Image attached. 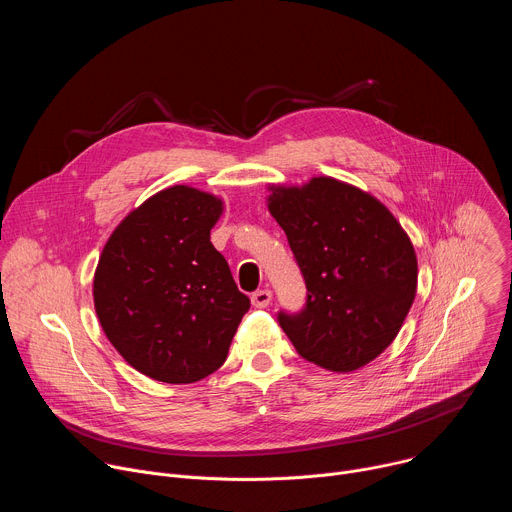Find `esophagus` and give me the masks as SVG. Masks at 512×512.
I'll use <instances>...</instances> for the list:
<instances>
[{"mask_svg":"<svg viewBox=\"0 0 512 512\" xmlns=\"http://www.w3.org/2000/svg\"><path fill=\"white\" fill-rule=\"evenodd\" d=\"M271 291L269 289H257L255 294L251 296V302L255 308H267L271 304Z\"/></svg>","mask_w":512,"mask_h":512,"instance_id":"1","label":"esophagus"}]
</instances>
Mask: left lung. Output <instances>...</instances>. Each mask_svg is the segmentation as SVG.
<instances>
[{
  "label": "left lung",
  "instance_id": "left-lung-1",
  "mask_svg": "<svg viewBox=\"0 0 512 512\" xmlns=\"http://www.w3.org/2000/svg\"><path fill=\"white\" fill-rule=\"evenodd\" d=\"M267 202L308 289L300 312L277 314L279 326L326 371L364 367L395 340L415 300L407 233L377 198L326 176L271 186Z\"/></svg>",
  "mask_w": 512,
  "mask_h": 512
}]
</instances>
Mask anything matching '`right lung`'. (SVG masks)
I'll return each mask as SVG.
<instances>
[{"instance_id": "right-lung-1", "label": "right lung", "mask_w": 512, "mask_h": 512, "mask_svg": "<svg viewBox=\"0 0 512 512\" xmlns=\"http://www.w3.org/2000/svg\"><path fill=\"white\" fill-rule=\"evenodd\" d=\"M223 200L172 186L129 212L109 237L93 281L99 322L141 375L194 383L227 360L251 302L210 243Z\"/></svg>"}]
</instances>
